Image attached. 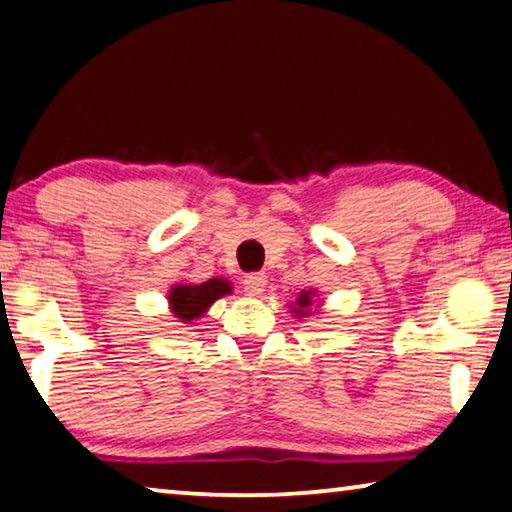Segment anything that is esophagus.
<instances>
[{
	"instance_id": "34e87169",
	"label": "esophagus",
	"mask_w": 512,
	"mask_h": 512,
	"mask_svg": "<svg viewBox=\"0 0 512 512\" xmlns=\"http://www.w3.org/2000/svg\"><path fill=\"white\" fill-rule=\"evenodd\" d=\"M265 283H267V279L261 272H251L245 276V279H242V286H245L247 295H261V292L265 290Z\"/></svg>"
}]
</instances>
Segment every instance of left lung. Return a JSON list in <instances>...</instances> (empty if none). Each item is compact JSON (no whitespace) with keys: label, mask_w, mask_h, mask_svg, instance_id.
Listing matches in <instances>:
<instances>
[{"label":"left lung","mask_w":512,"mask_h":512,"mask_svg":"<svg viewBox=\"0 0 512 512\" xmlns=\"http://www.w3.org/2000/svg\"><path fill=\"white\" fill-rule=\"evenodd\" d=\"M297 315H304L306 311H308V306H311V295H308V292H301L299 295V299H297Z\"/></svg>","instance_id":"obj_1"}]
</instances>
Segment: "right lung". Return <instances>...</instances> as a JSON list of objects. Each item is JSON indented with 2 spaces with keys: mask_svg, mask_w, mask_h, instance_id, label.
Segmentation results:
<instances>
[{
  "mask_svg": "<svg viewBox=\"0 0 512 512\" xmlns=\"http://www.w3.org/2000/svg\"><path fill=\"white\" fill-rule=\"evenodd\" d=\"M231 286L229 281L222 279H208L206 283H197V286H174L170 290V304L172 313L179 317L181 322L190 324L206 313V308L213 304L215 299L229 295Z\"/></svg>",
  "mask_w": 512,
  "mask_h": 512,
  "instance_id": "obj_1",
  "label": "right lung"
}]
</instances>
